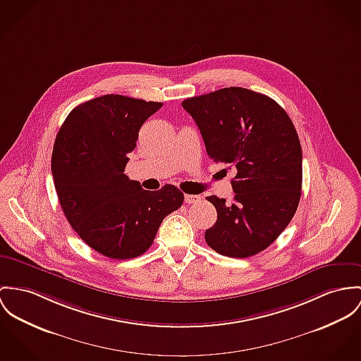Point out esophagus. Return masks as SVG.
Wrapping results in <instances>:
<instances>
[{
    "instance_id": "esophagus-1",
    "label": "esophagus",
    "mask_w": 361,
    "mask_h": 361,
    "mask_svg": "<svg viewBox=\"0 0 361 361\" xmlns=\"http://www.w3.org/2000/svg\"><path fill=\"white\" fill-rule=\"evenodd\" d=\"M185 203L188 204H192V203H197L200 200V196L199 195H185Z\"/></svg>"
}]
</instances>
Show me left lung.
I'll return each mask as SVG.
<instances>
[{"mask_svg":"<svg viewBox=\"0 0 361 361\" xmlns=\"http://www.w3.org/2000/svg\"><path fill=\"white\" fill-rule=\"evenodd\" d=\"M214 162L238 169L232 204L207 196L217 221L204 233L221 255L247 258L272 245L294 217L302 188L297 130L275 100L231 86L183 102Z\"/></svg>","mask_w":361,"mask_h":361,"instance_id":"obj_1","label":"left lung"}]
</instances>
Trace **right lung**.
<instances>
[{
    "label": "right lung",
    "instance_id": "add662e5",
    "mask_svg": "<svg viewBox=\"0 0 361 361\" xmlns=\"http://www.w3.org/2000/svg\"><path fill=\"white\" fill-rule=\"evenodd\" d=\"M161 107L104 94L75 107L56 136L52 174L63 213L89 247L109 258L144 254L164 219L184 202L174 185L145 191L123 173L140 128Z\"/></svg>",
    "mask_w": 361,
    "mask_h": 361
}]
</instances>
